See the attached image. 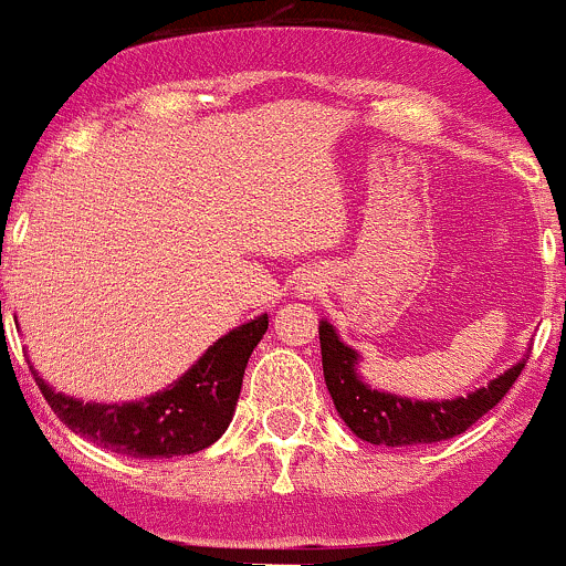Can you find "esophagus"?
<instances>
[{
    "label": "esophagus",
    "instance_id": "obj_1",
    "mask_svg": "<svg viewBox=\"0 0 566 566\" xmlns=\"http://www.w3.org/2000/svg\"><path fill=\"white\" fill-rule=\"evenodd\" d=\"M301 293H303V295H312V293H314V287H308V284H303Z\"/></svg>",
    "mask_w": 566,
    "mask_h": 566
}]
</instances>
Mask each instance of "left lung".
I'll return each instance as SVG.
<instances>
[{
    "label": "left lung",
    "mask_w": 566,
    "mask_h": 566,
    "mask_svg": "<svg viewBox=\"0 0 566 566\" xmlns=\"http://www.w3.org/2000/svg\"><path fill=\"white\" fill-rule=\"evenodd\" d=\"M319 349H323L325 385L336 403L338 418L363 442L385 444V448L431 444L458 437L507 396L526 366V358L518 360L513 368L491 379L485 388H478L469 396L415 401L396 392L368 388L358 374L360 355L338 338L328 319L319 323Z\"/></svg>",
    "instance_id": "8db88e82"
}]
</instances>
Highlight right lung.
<instances>
[{
	"label": "right lung",
	"mask_w": 566,
	"mask_h": 566,
	"mask_svg": "<svg viewBox=\"0 0 566 566\" xmlns=\"http://www.w3.org/2000/svg\"><path fill=\"white\" fill-rule=\"evenodd\" d=\"M268 331V314L213 342L170 388L143 401L97 403L56 392L32 368L34 382L70 431L129 458H174L206 450L228 431L241 396L243 368Z\"/></svg>",
	"instance_id": "add662e5"
}]
</instances>
